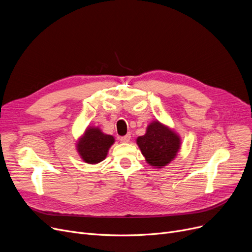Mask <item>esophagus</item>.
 I'll list each match as a JSON object with an SVG mask.
<instances>
[{"label": "esophagus", "mask_w": 252, "mask_h": 252, "mask_svg": "<svg viewBox=\"0 0 252 252\" xmlns=\"http://www.w3.org/2000/svg\"><path fill=\"white\" fill-rule=\"evenodd\" d=\"M121 142L122 143H127V142H129V140H130V135L129 134H127V135H126V136H123V137H121Z\"/></svg>", "instance_id": "obj_1"}]
</instances>
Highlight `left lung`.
I'll return each mask as SVG.
<instances>
[{
    "mask_svg": "<svg viewBox=\"0 0 252 252\" xmlns=\"http://www.w3.org/2000/svg\"><path fill=\"white\" fill-rule=\"evenodd\" d=\"M137 144L151 166L162 168L177 156L181 139L174 130L155 121L147 126L146 134L137 139Z\"/></svg>",
    "mask_w": 252,
    "mask_h": 252,
    "instance_id": "8db88e82",
    "label": "left lung"
}]
</instances>
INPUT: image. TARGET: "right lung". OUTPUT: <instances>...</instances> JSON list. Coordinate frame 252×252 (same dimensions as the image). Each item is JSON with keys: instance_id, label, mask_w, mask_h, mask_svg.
Instances as JSON below:
<instances>
[{"instance_id": "1", "label": "right lung", "mask_w": 252, "mask_h": 252, "mask_svg": "<svg viewBox=\"0 0 252 252\" xmlns=\"http://www.w3.org/2000/svg\"><path fill=\"white\" fill-rule=\"evenodd\" d=\"M114 143V138L102 133L98 127H88L77 143V152L83 160L90 164L99 163L107 156L108 150Z\"/></svg>"}]
</instances>
